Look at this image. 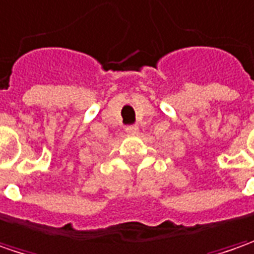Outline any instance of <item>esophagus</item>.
<instances>
[{
  "label": "esophagus",
  "mask_w": 254,
  "mask_h": 254,
  "mask_svg": "<svg viewBox=\"0 0 254 254\" xmlns=\"http://www.w3.org/2000/svg\"><path fill=\"white\" fill-rule=\"evenodd\" d=\"M126 132L130 134V135H135V134H138V127L137 126H128L126 128Z\"/></svg>",
  "instance_id": "34e87169"
}]
</instances>
